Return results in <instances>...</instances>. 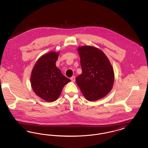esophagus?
Here are the masks:
<instances>
[{
  "mask_svg": "<svg viewBox=\"0 0 148 148\" xmlns=\"http://www.w3.org/2000/svg\"><path fill=\"white\" fill-rule=\"evenodd\" d=\"M71 80L73 82H74L75 81V77L73 76L72 77H71Z\"/></svg>",
  "mask_w": 148,
  "mask_h": 148,
  "instance_id": "34e87169",
  "label": "esophagus"
}]
</instances>
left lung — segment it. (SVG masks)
Segmentation results:
<instances>
[{"label":"left lung","instance_id":"1","mask_svg":"<svg viewBox=\"0 0 148 148\" xmlns=\"http://www.w3.org/2000/svg\"><path fill=\"white\" fill-rule=\"evenodd\" d=\"M77 51L80 58L82 73L76 83L86 99L93 101L103 98L114 84L113 67L106 54L92 46H82Z\"/></svg>","mask_w":148,"mask_h":148}]
</instances>
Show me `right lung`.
<instances>
[{"label": "right lung", "instance_id": "1", "mask_svg": "<svg viewBox=\"0 0 148 148\" xmlns=\"http://www.w3.org/2000/svg\"><path fill=\"white\" fill-rule=\"evenodd\" d=\"M59 53L51 51L41 56L32 70L30 81L35 94L48 102L56 101L64 86L71 80L64 77L56 66Z\"/></svg>", "mask_w": 148, "mask_h": 148}]
</instances>
